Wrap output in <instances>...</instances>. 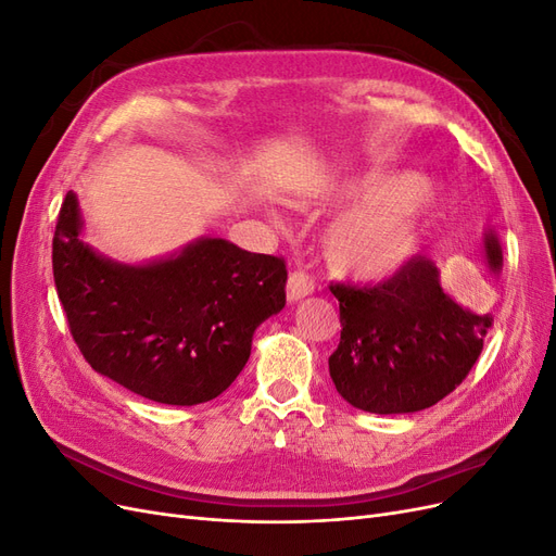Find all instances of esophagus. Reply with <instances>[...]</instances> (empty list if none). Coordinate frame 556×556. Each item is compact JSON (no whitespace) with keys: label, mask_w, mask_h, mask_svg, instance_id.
<instances>
[{"label":"esophagus","mask_w":556,"mask_h":556,"mask_svg":"<svg viewBox=\"0 0 556 556\" xmlns=\"http://www.w3.org/2000/svg\"><path fill=\"white\" fill-rule=\"evenodd\" d=\"M311 292H313V278L311 276L301 274V271L290 274V278H288V301H290V304L306 299Z\"/></svg>","instance_id":"34e87169"}]
</instances>
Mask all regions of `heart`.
I'll return each instance as SVG.
<instances>
[{"label":"heart","instance_id":"heart-1","mask_svg":"<svg viewBox=\"0 0 556 556\" xmlns=\"http://www.w3.org/2000/svg\"><path fill=\"white\" fill-rule=\"evenodd\" d=\"M325 197L355 199L325 227L323 255L336 276L357 280H378L406 264L439 206L435 185L415 174L343 178Z\"/></svg>","mask_w":556,"mask_h":556}]
</instances>
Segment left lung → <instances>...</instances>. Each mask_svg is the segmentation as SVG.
I'll use <instances>...</instances> for the list:
<instances>
[{
  "mask_svg": "<svg viewBox=\"0 0 556 556\" xmlns=\"http://www.w3.org/2000/svg\"><path fill=\"white\" fill-rule=\"evenodd\" d=\"M484 260L501 274L503 250L484 231ZM341 306V343L329 376L350 406L376 415L431 408L462 384L478 362L492 313L457 304L441 285L433 260L417 255L384 282L331 285Z\"/></svg>",
  "mask_w": 556,
  "mask_h": 556,
  "instance_id": "8db88e82",
  "label": "left lung"
}]
</instances>
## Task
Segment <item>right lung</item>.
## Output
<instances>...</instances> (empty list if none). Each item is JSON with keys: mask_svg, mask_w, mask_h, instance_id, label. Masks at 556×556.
Listing matches in <instances>:
<instances>
[{"mask_svg": "<svg viewBox=\"0 0 556 556\" xmlns=\"http://www.w3.org/2000/svg\"><path fill=\"white\" fill-rule=\"evenodd\" d=\"M83 227L78 197L66 192L53 276L83 357L166 406L220 396L243 371L257 327L285 308V262L201 237L166 257L125 264L83 241Z\"/></svg>", "mask_w": 556, "mask_h": 556, "instance_id": "add662e5", "label": "right lung"}]
</instances>
